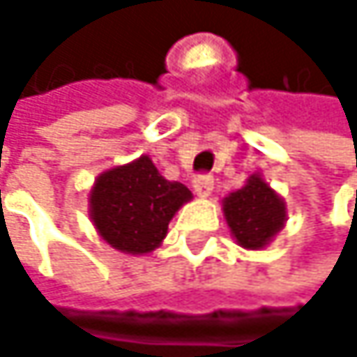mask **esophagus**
<instances>
[{
  "mask_svg": "<svg viewBox=\"0 0 357 357\" xmlns=\"http://www.w3.org/2000/svg\"><path fill=\"white\" fill-rule=\"evenodd\" d=\"M192 188L199 197H208L214 188V177L210 173H201L192 180Z\"/></svg>",
  "mask_w": 357,
  "mask_h": 357,
  "instance_id": "34e87169",
  "label": "esophagus"
}]
</instances>
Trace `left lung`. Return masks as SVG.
Returning <instances> with one entry per match:
<instances>
[{
	"instance_id": "1",
	"label": "left lung",
	"mask_w": 357,
	"mask_h": 357,
	"mask_svg": "<svg viewBox=\"0 0 357 357\" xmlns=\"http://www.w3.org/2000/svg\"><path fill=\"white\" fill-rule=\"evenodd\" d=\"M225 216L238 244L259 250L282 229L284 203L261 177L252 175L242 190L225 199Z\"/></svg>"
}]
</instances>
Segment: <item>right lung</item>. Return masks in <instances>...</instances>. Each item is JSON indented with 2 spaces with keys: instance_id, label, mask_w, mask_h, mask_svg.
<instances>
[{
  "instance_id": "1",
  "label": "right lung",
  "mask_w": 357,
  "mask_h": 357,
  "mask_svg": "<svg viewBox=\"0 0 357 357\" xmlns=\"http://www.w3.org/2000/svg\"><path fill=\"white\" fill-rule=\"evenodd\" d=\"M190 199L184 184L165 180L154 162L141 156L96 180L89 216L113 248L143 255L165 240L171 218Z\"/></svg>"
}]
</instances>
